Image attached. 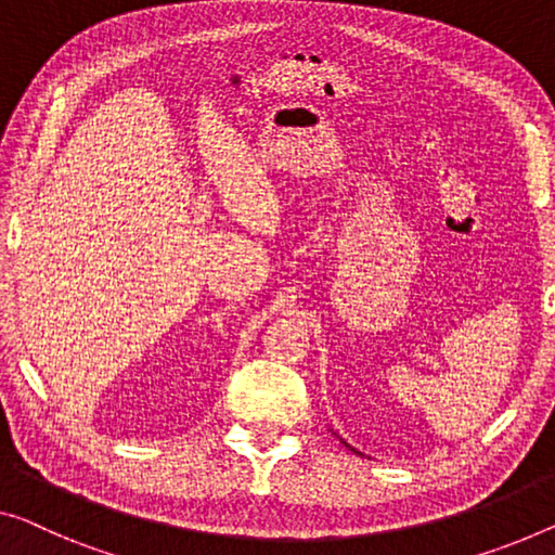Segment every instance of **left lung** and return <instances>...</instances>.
I'll return each mask as SVG.
<instances>
[{
    "label": "left lung",
    "mask_w": 555,
    "mask_h": 555,
    "mask_svg": "<svg viewBox=\"0 0 555 555\" xmlns=\"http://www.w3.org/2000/svg\"><path fill=\"white\" fill-rule=\"evenodd\" d=\"M341 443H344V446H349V443H346V441H341ZM349 449H351V446H349ZM351 451H357V449H351ZM357 453H359V451H357Z\"/></svg>",
    "instance_id": "1"
}]
</instances>
